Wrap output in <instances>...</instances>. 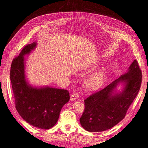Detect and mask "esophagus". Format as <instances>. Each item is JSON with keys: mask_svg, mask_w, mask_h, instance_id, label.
Listing matches in <instances>:
<instances>
[{"mask_svg": "<svg viewBox=\"0 0 148 148\" xmlns=\"http://www.w3.org/2000/svg\"><path fill=\"white\" fill-rule=\"evenodd\" d=\"M78 95H77V94H73L72 95H71L70 96V99L71 101H75L76 99H78Z\"/></svg>", "mask_w": 148, "mask_h": 148, "instance_id": "esophagus-1", "label": "esophagus"}]
</instances>
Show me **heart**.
<instances>
[{
    "label": "heart",
    "mask_w": 148,
    "mask_h": 148,
    "mask_svg": "<svg viewBox=\"0 0 148 148\" xmlns=\"http://www.w3.org/2000/svg\"><path fill=\"white\" fill-rule=\"evenodd\" d=\"M105 73L103 70H100L94 73L87 79L85 80L84 86L88 91H96L100 88L104 81Z\"/></svg>",
    "instance_id": "b5f03b06"
}]
</instances>
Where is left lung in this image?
<instances>
[{
	"label": "left lung",
	"instance_id": "left-lung-1",
	"mask_svg": "<svg viewBox=\"0 0 148 148\" xmlns=\"http://www.w3.org/2000/svg\"><path fill=\"white\" fill-rule=\"evenodd\" d=\"M141 81V70L135 60L127 73L84 100V110L79 119L83 128L88 132H99L119 123L136 97ZM120 83L124 84L123 90L115 93Z\"/></svg>",
	"mask_w": 148,
	"mask_h": 148
}]
</instances>
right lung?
Here are the masks:
<instances>
[{"mask_svg":"<svg viewBox=\"0 0 148 148\" xmlns=\"http://www.w3.org/2000/svg\"><path fill=\"white\" fill-rule=\"evenodd\" d=\"M36 47V42L28 44L13 60L10 78L18 112L33 127L47 130L57 123L62 107L70 99V95L66 89L33 87L26 82L24 56Z\"/></svg>","mask_w":148,"mask_h":148,"instance_id":"right-lung-1","label":"right lung"}]
</instances>
